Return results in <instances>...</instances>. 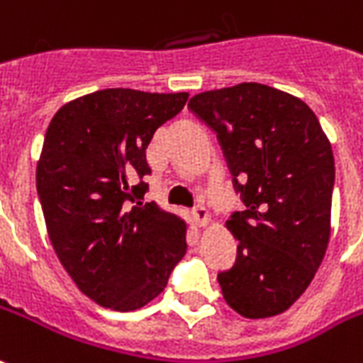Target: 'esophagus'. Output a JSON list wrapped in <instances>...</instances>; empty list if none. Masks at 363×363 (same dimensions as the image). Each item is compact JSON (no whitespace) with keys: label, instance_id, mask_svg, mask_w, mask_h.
Returning a JSON list of instances; mask_svg holds the SVG:
<instances>
[{"label":"esophagus","instance_id":"obj_1","mask_svg":"<svg viewBox=\"0 0 363 363\" xmlns=\"http://www.w3.org/2000/svg\"><path fill=\"white\" fill-rule=\"evenodd\" d=\"M192 215H194V218H196V223H198L200 226H206L207 220H209V211H207L203 206L194 207Z\"/></svg>","mask_w":363,"mask_h":363}]
</instances>
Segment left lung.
<instances>
[{
    "mask_svg": "<svg viewBox=\"0 0 363 363\" xmlns=\"http://www.w3.org/2000/svg\"><path fill=\"white\" fill-rule=\"evenodd\" d=\"M215 135L243 211L226 220L236 262L217 274L225 301L245 318L286 312L311 286L329 242L335 160L316 114L262 83L190 99Z\"/></svg>",
    "mask_w": 363,
    "mask_h": 363,
    "instance_id": "obj_1",
    "label": "left lung"
}]
</instances>
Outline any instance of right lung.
<instances>
[{"label": "right lung", "mask_w": 363, "mask_h": 363, "mask_svg": "<svg viewBox=\"0 0 363 363\" xmlns=\"http://www.w3.org/2000/svg\"><path fill=\"white\" fill-rule=\"evenodd\" d=\"M188 93L104 89L68 102L47 127L35 186L52 249L79 291L137 311L186 253L184 220L143 203L146 148Z\"/></svg>", "instance_id": "1"}]
</instances>
